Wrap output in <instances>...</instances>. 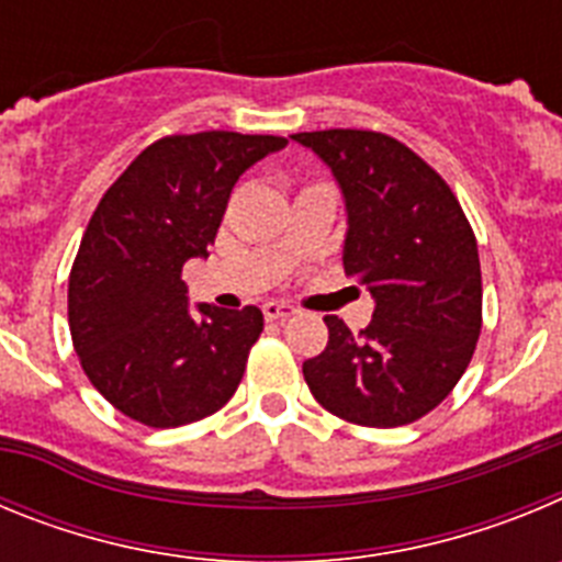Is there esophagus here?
Segmentation results:
<instances>
[{
    "label": "esophagus",
    "mask_w": 562,
    "mask_h": 562,
    "mask_svg": "<svg viewBox=\"0 0 562 562\" xmlns=\"http://www.w3.org/2000/svg\"><path fill=\"white\" fill-rule=\"evenodd\" d=\"M261 310H265V317L267 321H286V317H292L295 315V306H290V304H278V301H267L265 306H261Z\"/></svg>",
    "instance_id": "1"
}]
</instances>
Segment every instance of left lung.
<instances>
[{
	"label": "left lung",
	"instance_id": "obj_1",
	"mask_svg": "<svg viewBox=\"0 0 562 562\" xmlns=\"http://www.w3.org/2000/svg\"><path fill=\"white\" fill-rule=\"evenodd\" d=\"M346 196L342 267L369 286L374 315L360 335L326 315L329 342L304 362L312 396L362 428H400L439 405L481 335L475 233L441 173L391 134L297 132Z\"/></svg>",
	"mask_w": 562,
	"mask_h": 562
}]
</instances>
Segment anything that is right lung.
Masks as SVG:
<instances>
[{
	"label": "right lung",
	"instance_id": "right-lung-1",
	"mask_svg": "<svg viewBox=\"0 0 562 562\" xmlns=\"http://www.w3.org/2000/svg\"><path fill=\"white\" fill-rule=\"evenodd\" d=\"M284 146L276 134H168L98 202L69 270V335L83 374L128 419L180 428L236 394L265 315H193L182 265L207 256L238 177Z\"/></svg>",
	"mask_w": 562,
	"mask_h": 562
}]
</instances>
